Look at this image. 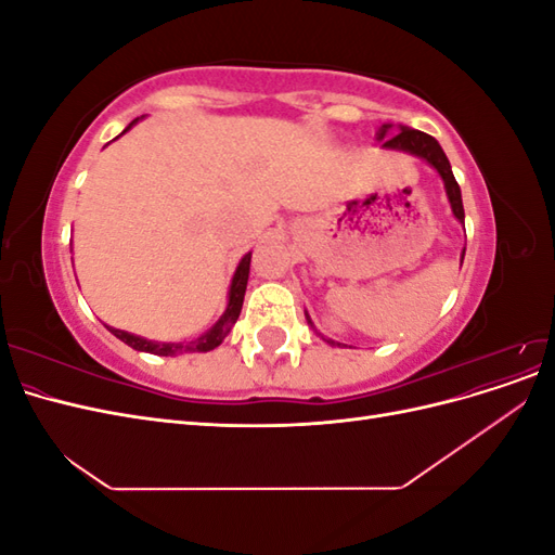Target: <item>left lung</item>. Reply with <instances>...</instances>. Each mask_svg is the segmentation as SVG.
I'll return each mask as SVG.
<instances>
[{
	"instance_id": "obj_1",
	"label": "left lung",
	"mask_w": 555,
	"mask_h": 555,
	"mask_svg": "<svg viewBox=\"0 0 555 555\" xmlns=\"http://www.w3.org/2000/svg\"><path fill=\"white\" fill-rule=\"evenodd\" d=\"M393 125H382V129L377 131V141H382V147L386 150H400V153H410L414 157H422L424 162H428L435 171L440 173V178L444 180V190H447V198L451 204V212L456 215V220L463 224L465 222V210H463V198H461V188L456 178H453L451 173V164L444 155V150L440 147V143L435 141L433 137H428V133L418 131V129H410V127H400L398 133H393V137H389ZM465 255V249H463ZM308 317V312H306ZM308 324L310 317H308ZM331 345H340V343H333L328 340Z\"/></svg>"
}]
</instances>
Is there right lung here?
<instances>
[{
    "instance_id": "add662e5",
    "label": "right lung",
    "mask_w": 555,
    "mask_h": 555,
    "mask_svg": "<svg viewBox=\"0 0 555 555\" xmlns=\"http://www.w3.org/2000/svg\"><path fill=\"white\" fill-rule=\"evenodd\" d=\"M137 122H139V117H137V120H131V125L125 131H129ZM249 259H251V251H247V255L241 259L236 273H233L231 289H229V304H227L224 314L217 319V324L208 333H204L201 338H196L188 345H182V343H178V345L176 343H155V340H145V338H141V335H133V333H127V331H120V328H113V326H106V328L115 335V338H120L131 349L147 351V354H159V357H176V354H182V351H210L215 347H220L222 340L229 335V331L233 328V324H236V319L243 310V298H245L247 278H249Z\"/></svg>"
}]
</instances>
